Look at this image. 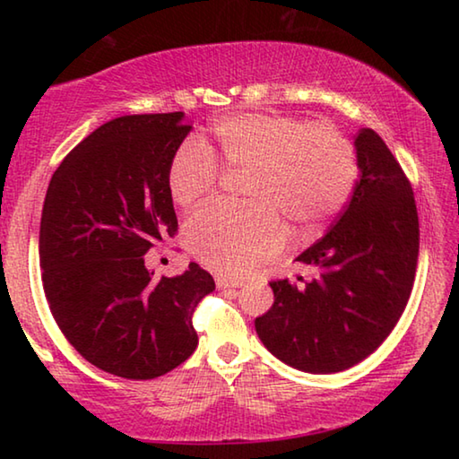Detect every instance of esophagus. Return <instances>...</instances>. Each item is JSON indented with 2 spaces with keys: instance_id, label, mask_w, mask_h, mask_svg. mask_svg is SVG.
I'll return each mask as SVG.
<instances>
[{
  "instance_id": "1",
  "label": "esophagus",
  "mask_w": 459,
  "mask_h": 459,
  "mask_svg": "<svg viewBox=\"0 0 459 459\" xmlns=\"http://www.w3.org/2000/svg\"><path fill=\"white\" fill-rule=\"evenodd\" d=\"M243 281H238V279H227V277H216V287L219 290H229V287H240Z\"/></svg>"
}]
</instances>
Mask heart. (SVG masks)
Segmentation results:
<instances>
[{"mask_svg": "<svg viewBox=\"0 0 459 459\" xmlns=\"http://www.w3.org/2000/svg\"><path fill=\"white\" fill-rule=\"evenodd\" d=\"M211 134L208 147L190 139L176 152L168 188L178 206L188 208L214 192L216 161L227 174H245L247 206H208L184 224L186 248L221 275H247L281 251L283 223L299 237L320 232L354 190V145L332 123L238 113L216 121Z\"/></svg>", "mask_w": 459, "mask_h": 459, "instance_id": "1", "label": "heart"}]
</instances>
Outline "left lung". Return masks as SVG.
I'll use <instances>...</instances> for the list:
<instances>
[{"label": "left lung", "instance_id": "1", "mask_svg": "<svg viewBox=\"0 0 459 459\" xmlns=\"http://www.w3.org/2000/svg\"><path fill=\"white\" fill-rule=\"evenodd\" d=\"M360 176L332 229L299 255L309 279L271 281L275 301L255 320L267 351L287 367L332 375L383 344L405 312L419 255L413 190L372 129L354 137Z\"/></svg>", "mask_w": 459, "mask_h": 459}]
</instances>
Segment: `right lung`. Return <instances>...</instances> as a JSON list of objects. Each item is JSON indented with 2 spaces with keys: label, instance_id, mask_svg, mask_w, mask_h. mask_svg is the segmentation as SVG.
Returning a JSON list of instances; mask_svg holds the SVG:
<instances>
[{
  "label": "right lung",
  "instance_id": "right-lung-1",
  "mask_svg": "<svg viewBox=\"0 0 459 459\" xmlns=\"http://www.w3.org/2000/svg\"><path fill=\"white\" fill-rule=\"evenodd\" d=\"M190 129L182 111L108 121L62 160L46 192V299L76 352L108 375L161 377L198 346L192 314L212 275L190 263L153 279L143 257L178 230L168 169Z\"/></svg>",
  "mask_w": 459,
  "mask_h": 459
}]
</instances>
